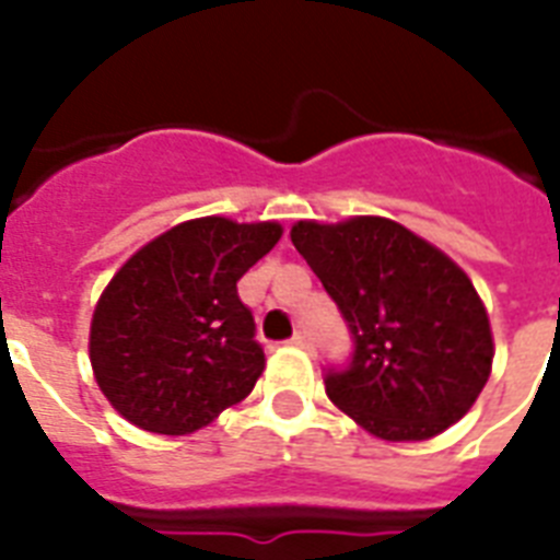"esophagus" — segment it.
Returning <instances> with one entry per match:
<instances>
[{
    "label": "esophagus",
    "mask_w": 560,
    "mask_h": 560,
    "mask_svg": "<svg viewBox=\"0 0 560 560\" xmlns=\"http://www.w3.org/2000/svg\"><path fill=\"white\" fill-rule=\"evenodd\" d=\"M290 342H293V346H299V349H314V340H311L307 328H299V331L290 337Z\"/></svg>",
    "instance_id": "34e87169"
}]
</instances>
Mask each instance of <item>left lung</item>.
<instances>
[{"instance_id":"obj_1","label":"left lung","mask_w":560,"mask_h":560,"mask_svg":"<svg viewBox=\"0 0 560 560\" xmlns=\"http://www.w3.org/2000/svg\"><path fill=\"white\" fill-rule=\"evenodd\" d=\"M290 241L349 325L351 358L325 369L337 407L386 442L456 424L491 374V325L470 279L395 220H299Z\"/></svg>"}]
</instances>
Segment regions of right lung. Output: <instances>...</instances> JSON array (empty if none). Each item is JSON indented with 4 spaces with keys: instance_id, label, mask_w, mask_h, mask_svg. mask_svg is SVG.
<instances>
[{
    "instance_id": "add662e5",
    "label": "right lung",
    "mask_w": 560,
    "mask_h": 560,
    "mask_svg": "<svg viewBox=\"0 0 560 560\" xmlns=\"http://www.w3.org/2000/svg\"><path fill=\"white\" fill-rule=\"evenodd\" d=\"M279 237V223L188 220L113 276L92 314L90 360L130 424L186 435L253 392L264 349L237 279Z\"/></svg>"
}]
</instances>
